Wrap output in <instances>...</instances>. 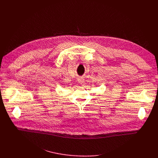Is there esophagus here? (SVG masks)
<instances>
[{"label":"esophagus","mask_w":158,"mask_h":158,"mask_svg":"<svg viewBox=\"0 0 158 158\" xmlns=\"http://www.w3.org/2000/svg\"><path fill=\"white\" fill-rule=\"evenodd\" d=\"M77 81H78V82L80 83V84H82V83H84V79L83 78V77H79V78H78V79H77Z\"/></svg>","instance_id":"34e87169"}]
</instances>
